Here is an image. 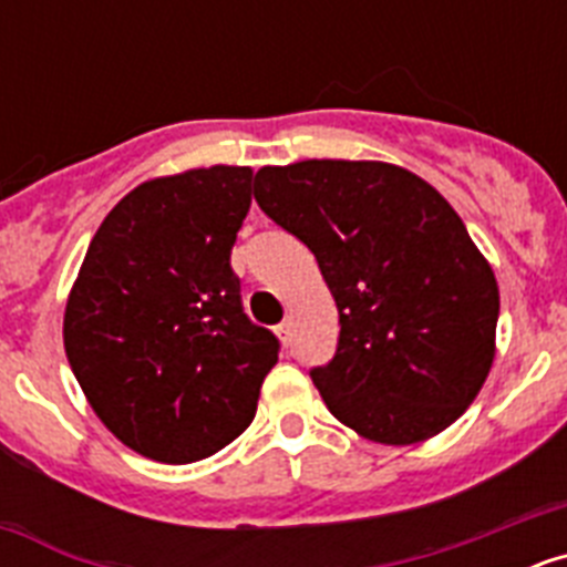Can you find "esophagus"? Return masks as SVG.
Segmentation results:
<instances>
[{
  "instance_id": "esophagus-1",
  "label": "esophagus",
  "mask_w": 567,
  "mask_h": 567,
  "mask_svg": "<svg viewBox=\"0 0 567 567\" xmlns=\"http://www.w3.org/2000/svg\"><path fill=\"white\" fill-rule=\"evenodd\" d=\"M275 334H278L280 343L289 346V340H292V323H289V320H284V323H278V327H275Z\"/></svg>"
}]
</instances>
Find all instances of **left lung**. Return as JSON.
<instances>
[{
  "mask_svg": "<svg viewBox=\"0 0 567 567\" xmlns=\"http://www.w3.org/2000/svg\"><path fill=\"white\" fill-rule=\"evenodd\" d=\"M255 202L312 249L340 315L338 352L312 369L360 437L412 445L474 403L497 352L499 289L452 204L385 162L260 167Z\"/></svg>",
  "mask_w": 567,
  "mask_h": 567,
  "instance_id": "8db88e82",
  "label": "left lung"
}]
</instances>
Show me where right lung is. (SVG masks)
Wrapping results in <instances>:
<instances>
[{"mask_svg": "<svg viewBox=\"0 0 567 567\" xmlns=\"http://www.w3.org/2000/svg\"><path fill=\"white\" fill-rule=\"evenodd\" d=\"M249 204L252 167L150 178L110 209L68 295L64 352L90 409L155 463L233 443L278 363L229 267Z\"/></svg>", "mask_w": 567, "mask_h": 567, "instance_id": "1", "label": "right lung"}]
</instances>
